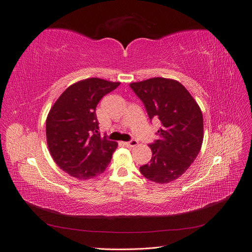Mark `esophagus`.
Here are the masks:
<instances>
[{
  "instance_id": "esophagus-1",
  "label": "esophagus",
  "mask_w": 252,
  "mask_h": 252,
  "mask_svg": "<svg viewBox=\"0 0 252 252\" xmlns=\"http://www.w3.org/2000/svg\"><path fill=\"white\" fill-rule=\"evenodd\" d=\"M124 145H126L127 147H134V146H136V145H138V141L131 140V141H129V142H125Z\"/></svg>"
}]
</instances>
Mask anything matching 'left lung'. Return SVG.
I'll use <instances>...</instances> for the list:
<instances>
[{
	"label": "left lung",
	"mask_w": 252,
	"mask_h": 252,
	"mask_svg": "<svg viewBox=\"0 0 252 252\" xmlns=\"http://www.w3.org/2000/svg\"><path fill=\"white\" fill-rule=\"evenodd\" d=\"M150 120L161 122L158 140L149 145L152 158L140 167L145 178L166 184L180 178L199 155L204 138L203 114L189 91L175 80L152 78L130 84Z\"/></svg>",
	"instance_id": "1"
}]
</instances>
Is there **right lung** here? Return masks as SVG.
<instances>
[{
	"label": "right lung",
	"mask_w": 252,
	"mask_h": 252,
	"mask_svg": "<svg viewBox=\"0 0 252 252\" xmlns=\"http://www.w3.org/2000/svg\"><path fill=\"white\" fill-rule=\"evenodd\" d=\"M120 85L98 78L72 84L60 95L46 120V139L53 161L73 178L88 180L109 165L118 143L102 138L95 108Z\"/></svg>",
	"instance_id": "obj_1"
}]
</instances>
